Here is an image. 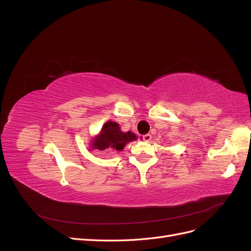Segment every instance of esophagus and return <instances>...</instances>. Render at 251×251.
Here are the masks:
<instances>
[{
	"label": "esophagus",
	"mask_w": 251,
	"mask_h": 251,
	"mask_svg": "<svg viewBox=\"0 0 251 251\" xmlns=\"http://www.w3.org/2000/svg\"><path fill=\"white\" fill-rule=\"evenodd\" d=\"M142 139H143L144 141H150V140L151 139V134L143 135V136H142Z\"/></svg>",
	"instance_id": "34e87169"
}]
</instances>
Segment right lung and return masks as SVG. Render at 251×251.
Listing matches in <instances>:
<instances>
[{"mask_svg":"<svg viewBox=\"0 0 251 251\" xmlns=\"http://www.w3.org/2000/svg\"><path fill=\"white\" fill-rule=\"evenodd\" d=\"M136 135L132 132H123L118 124L114 121H107L91 143V149L103 151L107 149H114L116 151H123L126 144L130 141L136 140Z\"/></svg>","mask_w":251,"mask_h":251,"instance_id":"obj_1","label":"right lung"}]
</instances>
